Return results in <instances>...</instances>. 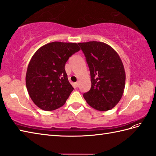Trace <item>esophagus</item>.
Returning a JSON list of instances; mask_svg holds the SVG:
<instances>
[{
	"mask_svg": "<svg viewBox=\"0 0 156 156\" xmlns=\"http://www.w3.org/2000/svg\"><path fill=\"white\" fill-rule=\"evenodd\" d=\"M74 84H75L76 87H78V82H75Z\"/></svg>",
	"mask_w": 156,
	"mask_h": 156,
	"instance_id": "esophagus-1",
	"label": "esophagus"
}]
</instances>
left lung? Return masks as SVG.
Instances as JSON below:
<instances>
[{
    "instance_id": "8db88e82",
    "label": "left lung",
    "mask_w": 156,
    "mask_h": 156,
    "mask_svg": "<svg viewBox=\"0 0 156 156\" xmlns=\"http://www.w3.org/2000/svg\"><path fill=\"white\" fill-rule=\"evenodd\" d=\"M88 65L91 88L84 94L92 108L108 111L122 98L125 88L126 73L120 57L110 46L102 42L78 43Z\"/></svg>"
}]
</instances>
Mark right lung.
<instances>
[{
	"label": "right lung",
	"instance_id": "add662e5",
	"mask_svg": "<svg viewBox=\"0 0 156 156\" xmlns=\"http://www.w3.org/2000/svg\"><path fill=\"white\" fill-rule=\"evenodd\" d=\"M80 50L76 43L53 42L41 47L32 56L26 74V86L33 102L52 111L62 106L74 88L68 80L65 64Z\"/></svg>",
	"mask_w": 156,
	"mask_h": 156
}]
</instances>
